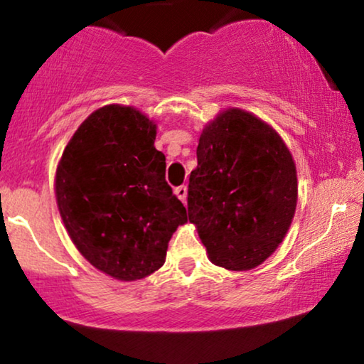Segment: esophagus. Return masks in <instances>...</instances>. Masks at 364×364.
I'll return each mask as SVG.
<instances>
[{
  "instance_id": "esophagus-1",
  "label": "esophagus",
  "mask_w": 364,
  "mask_h": 364,
  "mask_svg": "<svg viewBox=\"0 0 364 364\" xmlns=\"http://www.w3.org/2000/svg\"><path fill=\"white\" fill-rule=\"evenodd\" d=\"M173 193H176V196L181 198L182 202H186V198H187V187L186 186H181V187H177L176 191H173Z\"/></svg>"
}]
</instances>
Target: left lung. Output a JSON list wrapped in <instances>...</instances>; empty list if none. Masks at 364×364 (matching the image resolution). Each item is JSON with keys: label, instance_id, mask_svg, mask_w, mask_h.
Instances as JSON below:
<instances>
[{"label": "left lung", "instance_id": "obj_1", "mask_svg": "<svg viewBox=\"0 0 364 364\" xmlns=\"http://www.w3.org/2000/svg\"><path fill=\"white\" fill-rule=\"evenodd\" d=\"M296 200L295 161L272 126L228 107L203 127L187 205L213 265H262L285 238Z\"/></svg>", "mask_w": 364, "mask_h": 364}]
</instances>
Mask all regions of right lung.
<instances>
[{
    "label": "right lung",
    "instance_id": "right-lung-1",
    "mask_svg": "<svg viewBox=\"0 0 364 364\" xmlns=\"http://www.w3.org/2000/svg\"><path fill=\"white\" fill-rule=\"evenodd\" d=\"M156 134L157 124L139 109L107 104L77 127L56 168V202L73 243L121 282L159 270L172 233L187 223Z\"/></svg>",
    "mask_w": 364,
    "mask_h": 364
}]
</instances>
